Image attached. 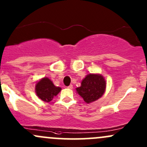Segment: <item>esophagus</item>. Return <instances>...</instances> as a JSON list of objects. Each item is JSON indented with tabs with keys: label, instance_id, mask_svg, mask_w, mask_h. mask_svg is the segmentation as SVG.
<instances>
[{
	"label": "esophagus",
	"instance_id": "34e87169",
	"mask_svg": "<svg viewBox=\"0 0 147 147\" xmlns=\"http://www.w3.org/2000/svg\"><path fill=\"white\" fill-rule=\"evenodd\" d=\"M67 88H68L69 89H72V88H73V86H72V84H70V86H67Z\"/></svg>",
	"mask_w": 147,
	"mask_h": 147
}]
</instances>
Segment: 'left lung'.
<instances>
[{"instance_id": "8db88e82", "label": "left lung", "mask_w": 147, "mask_h": 147, "mask_svg": "<svg viewBox=\"0 0 147 147\" xmlns=\"http://www.w3.org/2000/svg\"><path fill=\"white\" fill-rule=\"evenodd\" d=\"M105 79L98 73L88 74L81 82V86L76 88L77 93L89 104L100 98L106 90Z\"/></svg>"}]
</instances>
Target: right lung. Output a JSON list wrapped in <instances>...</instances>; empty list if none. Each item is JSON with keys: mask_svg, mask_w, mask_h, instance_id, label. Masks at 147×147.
Masks as SVG:
<instances>
[{"mask_svg": "<svg viewBox=\"0 0 147 147\" xmlns=\"http://www.w3.org/2000/svg\"><path fill=\"white\" fill-rule=\"evenodd\" d=\"M35 93L37 96L44 102H49L61 91V88L56 86L48 77L40 79L35 84Z\"/></svg>", "mask_w": 147, "mask_h": 147, "instance_id": "obj_1", "label": "right lung"}]
</instances>
